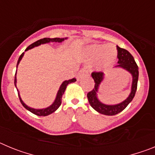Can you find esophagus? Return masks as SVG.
I'll return each mask as SVG.
<instances>
[{"mask_svg": "<svg viewBox=\"0 0 155 155\" xmlns=\"http://www.w3.org/2000/svg\"><path fill=\"white\" fill-rule=\"evenodd\" d=\"M87 74V71H86L85 69H81L78 72V75H77V77H76L77 80H80L81 78H83V77L85 76Z\"/></svg>", "mask_w": 155, "mask_h": 155, "instance_id": "obj_1", "label": "esophagus"}]
</instances>
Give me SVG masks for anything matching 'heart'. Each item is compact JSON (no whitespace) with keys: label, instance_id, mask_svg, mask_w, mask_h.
I'll return each instance as SVG.
<instances>
[{"label":"heart","instance_id":"1","mask_svg":"<svg viewBox=\"0 0 155 155\" xmlns=\"http://www.w3.org/2000/svg\"><path fill=\"white\" fill-rule=\"evenodd\" d=\"M82 57L87 62H94V71L102 72L116 64L118 51L113 45L92 44L84 48Z\"/></svg>","mask_w":155,"mask_h":155}]
</instances>
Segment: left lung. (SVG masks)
<instances>
[{"instance_id": "8db88e82", "label": "left lung", "mask_w": 155, "mask_h": 155, "mask_svg": "<svg viewBox=\"0 0 155 155\" xmlns=\"http://www.w3.org/2000/svg\"><path fill=\"white\" fill-rule=\"evenodd\" d=\"M117 50H118L119 58L118 65L116 66L114 68H121L123 70H125L132 76L130 93L128 97L123 102L114 104V105H109V104H105L101 102L98 97V93L99 91L100 85L105 77L102 72H98V73L94 72L91 74V77L94 79L95 84H94V88H93L92 91L88 92L87 94V99L91 107L98 113L106 115V116H114L124 110L134 98L137 91V87L139 71H138V67L134 61V58L125 49L117 46Z\"/></svg>"}]
</instances>
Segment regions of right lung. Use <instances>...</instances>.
I'll list each match as a JSON object with an SVG mask.
<instances>
[{
    "mask_svg": "<svg viewBox=\"0 0 155 155\" xmlns=\"http://www.w3.org/2000/svg\"><path fill=\"white\" fill-rule=\"evenodd\" d=\"M66 39H68V37H66V38H54V39L44 38V39H39V40L36 41V42H33V43L30 45V46H28V47L25 49V52H26L27 50H31V49L35 47V46H40L41 44H46V43H50V42H62L63 41L66 40ZM25 52L21 53V55L19 57L18 61V63H17V68L19 63H20V61H21V59H22L23 56H24ZM16 74H17V71H16L15 77V87L17 88V85H16V84H17ZM75 81H76V79L73 78V79H71V80L64 81V82H62V84H61V86H60V87H59V90L57 93V95H56L55 100L53 101V102L50 105V106H48V107L46 108H43V109H35V108H31L30 107V106H28V105H27L26 104L23 102L22 99H21V96H20V93H19V91L18 90V88H17V91H18V97H19V99H20V102H21V103L22 104L23 106H24L27 110H28L29 112H31V113H33V114L36 115V116H48V115H50L51 113H54V112H55L59 107H60V105H61V102H62V96H63V94H64V91H65L66 88H67V86H68L69 84L74 83V82Z\"/></svg>",
    "mask_w": 155,
    "mask_h": 155,
    "instance_id": "add662e5",
    "label": "right lung"
}]
</instances>
